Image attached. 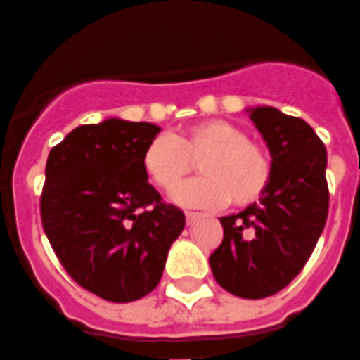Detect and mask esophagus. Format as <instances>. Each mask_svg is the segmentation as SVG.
I'll return each instance as SVG.
<instances>
[{"label": "esophagus", "instance_id": "1", "mask_svg": "<svg viewBox=\"0 0 360 360\" xmlns=\"http://www.w3.org/2000/svg\"><path fill=\"white\" fill-rule=\"evenodd\" d=\"M185 218H187V224H193L195 219L200 218V214L198 212H185Z\"/></svg>", "mask_w": 360, "mask_h": 360}]
</instances>
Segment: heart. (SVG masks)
Segmentation results:
<instances>
[{
  "instance_id": "b5f03b06",
  "label": "heart",
  "mask_w": 360,
  "mask_h": 360,
  "mask_svg": "<svg viewBox=\"0 0 360 360\" xmlns=\"http://www.w3.org/2000/svg\"><path fill=\"white\" fill-rule=\"evenodd\" d=\"M201 158L200 178L173 193L183 206L218 208L231 198L235 206L257 202L271 179V160L247 133L224 119H208L179 134H158L142 152V169L162 191H172Z\"/></svg>"
}]
</instances>
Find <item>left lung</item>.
Returning <instances> with one entry per match:
<instances>
[{
  "mask_svg": "<svg viewBox=\"0 0 360 360\" xmlns=\"http://www.w3.org/2000/svg\"><path fill=\"white\" fill-rule=\"evenodd\" d=\"M247 111L270 150L271 179L260 202L219 218L224 241L210 255V268L229 293L264 299L293 281L322 235L328 154L307 121L271 105Z\"/></svg>",
  "mask_w": 360,
  "mask_h": 360,
  "instance_id": "left-lung-1",
  "label": "left lung"
}]
</instances>
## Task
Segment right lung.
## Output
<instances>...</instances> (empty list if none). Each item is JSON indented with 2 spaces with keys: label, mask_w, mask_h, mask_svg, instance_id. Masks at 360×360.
Listing matches in <instances>:
<instances>
[{
  "label": "right lung",
  "mask_w": 360,
  "mask_h": 360,
  "mask_svg": "<svg viewBox=\"0 0 360 360\" xmlns=\"http://www.w3.org/2000/svg\"><path fill=\"white\" fill-rule=\"evenodd\" d=\"M160 131L103 119L73 129L46 162L44 231L67 274L105 301L148 295L185 227V214L162 202L142 169V152Z\"/></svg>",
  "instance_id": "1"
}]
</instances>
